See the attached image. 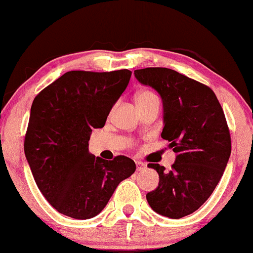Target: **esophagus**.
I'll return each instance as SVG.
<instances>
[{"label": "esophagus", "mask_w": 253, "mask_h": 253, "mask_svg": "<svg viewBox=\"0 0 253 253\" xmlns=\"http://www.w3.org/2000/svg\"><path fill=\"white\" fill-rule=\"evenodd\" d=\"M136 165V171H143L146 169V164L143 163V162H135Z\"/></svg>", "instance_id": "obj_1"}]
</instances>
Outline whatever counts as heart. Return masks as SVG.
Listing matches in <instances>:
<instances>
[{
    "instance_id": "heart-1",
    "label": "heart",
    "mask_w": 253,
    "mask_h": 253,
    "mask_svg": "<svg viewBox=\"0 0 253 253\" xmlns=\"http://www.w3.org/2000/svg\"><path fill=\"white\" fill-rule=\"evenodd\" d=\"M135 100L136 104H144L153 102V101H158V97H157L152 91H150V90H141V91H139L138 94H136Z\"/></svg>"
}]
</instances>
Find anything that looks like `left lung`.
Returning a JSON list of instances; mask_svg holds the SVG:
<instances>
[{
  "instance_id": "left-lung-1",
  "label": "left lung",
  "mask_w": 253,
  "mask_h": 253,
  "mask_svg": "<svg viewBox=\"0 0 253 253\" xmlns=\"http://www.w3.org/2000/svg\"><path fill=\"white\" fill-rule=\"evenodd\" d=\"M135 78L161 95L164 107L162 138L177 153L170 170L159 164L158 187L146 194L153 211L181 219L208 200L231 156V134L221 104L206 84L167 68L134 71Z\"/></svg>"
}]
</instances>
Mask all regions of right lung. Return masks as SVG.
<instances>
[{"label": "right lung", "mask_w": 253, "mask_h": 253, "mask_svg": "<svg viewBox=\"0 0 253 253\" xmlns=\"http://www.w3.org/2000/svg\"><path fill=\"white\" fill-rule=\"evenodd\" d=\"M132 72L69 71L34 97L25 155L48 203L74 219H90L106 207L119 183L135 171L126 156H91L92 128H102Z\"/></svg>", "instance_id": "add662e5"}]
</instances>
